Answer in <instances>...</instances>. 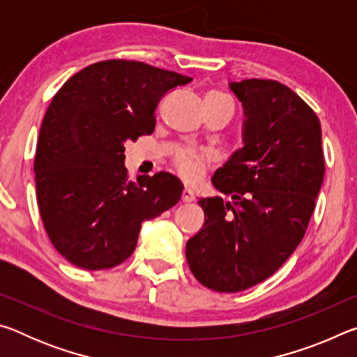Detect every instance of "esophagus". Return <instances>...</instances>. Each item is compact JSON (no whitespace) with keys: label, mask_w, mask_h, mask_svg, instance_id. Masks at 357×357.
<instances>
[{"label":"esophagus","mask_w":357,"mask_h":357,"mask_svg":"<svg viewBox=\"0 0 357 357\" xmlns=\"http://www.w3.org/2000/svg\"><path fill=\"white\" fill-rule=\"evenodd\" d=\"M181 200H183V203H190V202L195 200V193H193L192 189H189V187H184L183 195H181Z\"/></svg>","instance_id":"obj_1"}]
</instances>
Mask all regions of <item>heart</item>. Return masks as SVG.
Instances as JSON below:
<instances>
[{"instance_id": "b5f03b06", "label": "heart", "mask_w": 357, "mask_h": 357, "mask_svg": "<svg viewBox=\"0 0 357 357\" xmlns=\"http://www.w3.org/2000/svg\"><path fill=\"white\" fill-rule=\"evenodd\" d=\"M204 100H231L227 94L220 91H211L206 94ZM213 162V154L208 151L183 148L173 157L174 170L187 183H197L203 178L206 167Z\"/></svg>"}]
</instances>
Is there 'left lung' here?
I'll return each mask as SVG.
<instances>
[{
    "mask_svg": "<svg viewBox=\"0 0 357 357\" xmlns=\"http://www.w3.org/2000/svg\"><path fill=\"white\" fill-rule=\"evenodd\" d=\"M244 107V148L214 173L233 198H202L204 225L187 241L195 279L238 293L273 275L304 238L324 178L317 113L275 80L229 83Z\"/></svg>",
    "mask_w": 357,
    "mask_h": 357,
    "instance_id": "1",
    "label": "left lung"
}]
</instances>
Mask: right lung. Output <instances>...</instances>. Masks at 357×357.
Masks as SVG:
<instances>
[{"instance_id": "add662e5", "label": "right lung", "mask_w": 357, "mask_h": 357, "mask_svg": "<svg viewBox=\"0 0 357 357\" xmlns=\"http://www.w3.org/2000/svg\"><path fill=\"white\" fill-rule=\"evenodd\" d=\"M190 77L129 59L77 72L53 96L34 157L39 213L52 244L82 269H108L137 247L142 222L181 200L170 173L130 181L124 143L149 135L160 99Z\"/></svg>"}]
</instances>
